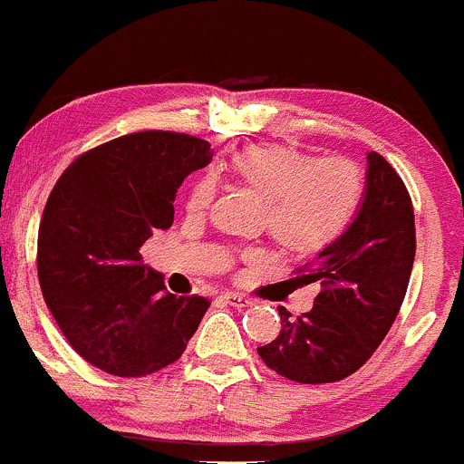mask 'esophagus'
I'll return each instance as SVG.
<instances>
[{
    "mask_svg": "<svg viewBox=\"0 0 464 464\" xmlns=\"http://www.w3.org/2000/svg\"><path fill=\"white\" fill-rule=\"evenodd\" d=\"M226 298V302L230 306H237V309H243V306H252L254 300L247 298V295H241V294H234V291H230V294L223 295Z\"/></svg>",
    "mask_w": 464,
    "mask_h": 464,
    "instance_id": "obj_1",
    "label": "esophagus"
}]
</instances>
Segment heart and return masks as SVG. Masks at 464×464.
Returning a JSON list of instances; mask_svg holds the SVG:
<instances>
[{
  "label": "heart",
  "instance_id": "b5f03b06",
  "mask_svg": "<svg viewBox=\"0 0 464 464\" xmlns=\"http://www.w3.org/2000/svg\"><path fill=\"white\" fill-rule=\"evenodd\" d=\"M234 173L267 199L269 232L283 247L314 254L331 246L355 217L362 175L344 158L311 160L300 150L263 144L234 158ZM215 197L210 175L197 179L186 208L204 212Z\"/></svg>",
  "mask_w": 464,
  "mask_h": 464
}]
</instances>
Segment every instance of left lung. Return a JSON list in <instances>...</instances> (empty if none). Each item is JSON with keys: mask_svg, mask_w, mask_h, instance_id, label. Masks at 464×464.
<instances>
[{"mask_svg": "<svg viewBox=\"0 0 464 464\" xmlns=\"http://www.w3.org/2000/svg\"><path fill=\"white\" fill-rule=\"evenodd\" d=\"M416 252L410 192L386 158L371 150L366 190L344 234L298 269L300 285L315 283L314 309L291 317L278 306L283 329L258 355L298 383L348 377L382 344L408 291Z\"/></svg>", "mask_w": 464, "mask_h": 464, "instance_id": "obj_1", "label": "left lung"}]
</instances>
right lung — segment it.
<instances>
[{"instance_id":"obj_1","label":"right lung","mask_w":464,"mask_h":464,"mask_svg":"<svg viewBox=\"0 0 464 464\" xmlns=\"http://www.w3.org/2000/svg\"><path fill=\"white\" fill-rule=\"evenodd\" d=\"M210 160V144L195 135L129 133L78 155L52 188L36 243L39 285L92 366L144 377L177 362L195 335L210 302L164 291L140 247L173 226L177 188Z\"/></svg>"}]
</instances>
